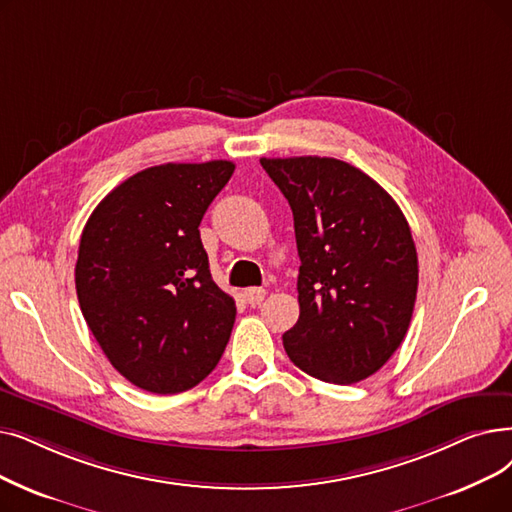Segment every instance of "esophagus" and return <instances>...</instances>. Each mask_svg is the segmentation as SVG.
<instances>
[{
    "label": "esophagus",
    "instance_id": "obj_1",
    "mask_svg": "<svg viewBox=\"0 0 512 512\" xmlns=\"http://www.w3.org/2000/svg\"><path fill=\"white\" fill-rule=\"evenodd\" d=\"M263 297H265V288L253 286V288H247V291H244V299H247L251 305H259L263 301Z\"/></svg>",
    "mask_w": 512,
    "mask_h": 512
}]
</instances>
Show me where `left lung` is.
<instances>
[{"label": "left lung", "instance_id": "1", "mask_svg": "<svg viewBox=\"0 0 512 512\" xmlns=\"http://www.w3.org/2000/svg\"><path fill=\"white\" fill-rule=\"evenodd\" d=\"M293 209L299 320L286 355L314 379L351 385L402 345L416 301L408 221L370 175L330 157L261 159Z\"/></svg>", "mask_w": 512, "mask_h": 512}]
</instances>
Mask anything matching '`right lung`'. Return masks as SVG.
I'll list each match as a JSON object with an SVG mask.
<instances>
[{
    "label": "right lung",
    "instance_id": "add662e5",
    "mask_svg": "<svg viewBox=\"0 0 512 512\" xmlns=\"http://www.w3.org/2000/svg\"><path fill=\"white\" fill-rule=\"evenodd\" d=\"M230 161L165 163L119 184L94 209L75 265L83 318L136 387L173 395L217 366L236 318L209 272L201 219Z\"/></svg>",
    "mask_w": 512,
    "mask_h": 512
}]
</instances>
